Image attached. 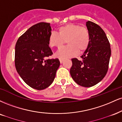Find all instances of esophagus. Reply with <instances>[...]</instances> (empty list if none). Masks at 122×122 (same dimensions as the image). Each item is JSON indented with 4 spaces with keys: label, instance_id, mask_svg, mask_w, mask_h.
<instances>
[{
    "label": "esophagus",
    "instance_id": "esophagus-1",
    "mask_svg": "<svg viewBox=\"0 0 122 122\" xmlns=\"http://www.w3.org/2000/svg\"><path fill=\"white\" fill-rule=\"evenodd\" d=\"M64 60H62V59H60V63H61V64H62V63L64 62Z\"/></svg>",
    "mask_w": 122,
    "mask_h": 122
}]
</instances>
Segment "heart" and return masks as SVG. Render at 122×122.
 Segmentation results:
<instances>
[{"label": "heart", "mask_w": 122, "mask_h": 122, "mask_svg": "<svg viewBox=\"0 0 122 122\" xmlns=\"http://www.w3.org/2000/svg\"><path fill=\"white\" fill-rule=\"evenodd\" d=\"M66 41L68 45L56 53V57L60 59L70 58L77 56L79 52H85L90 43V33L86 27L70 23L58 28V34L51 32L48 37V44L51 48H59Z\"/></svg>", "instance_id": "heart-1"}]
</instances>
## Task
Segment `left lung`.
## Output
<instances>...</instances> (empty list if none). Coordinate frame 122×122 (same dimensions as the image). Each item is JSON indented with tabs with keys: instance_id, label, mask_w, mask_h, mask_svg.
<instances>
[{
	"instance_id": "1",
	"label": "left lung",
	"mask_w": 122,
	"mask_h": 122,
	"mask_svg": "<svg viewBox=\"0 0 122 122\" xmlns=\"http://www.w3.org/2000/svg\"><path fill=\"white\" fill-rule=\"evenodd\" d=\"M90 35L89 48L81 57L72 58L70 75L78 85L86 87L97 84L105 77L111 56L110 44L105 32L93 22H86Z\"/></svg>"
}]
</instances>
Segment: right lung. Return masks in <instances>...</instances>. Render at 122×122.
<instances>
[{
  "label": "right lung",
  "mask_w": 122,
  "mask_h": 122,
  "mask_svg": "<svg viewBox=\"0 0 122 122\" xmlns=\"http://www.w3.org/2000/svg\"><path fill=\"white\" fill-rule=\"evenodd\" d=\"M51 30L50 23H37L22 35L15 45L16 69L25 82L36 90L52 84L60 65L58 58L45 59L53 54L48 44Z\"/></svg>",
  "instance_id": "obj_1"
}]
</instances>
